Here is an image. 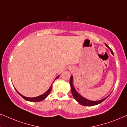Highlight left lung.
<instances>
[{"label": "left lung", "instance_id": "left-lung-1", "mask_svg": "<svg viewBox=\"0 0 127 127\" xmlns=\"http://www.w3.org/2000/svg\"><path fill=\"white\" fill-rule=\"evenodd\" d=\"M111 52L113 54V51L110 49ZM73 76L71 75L70 79V87H71V91H72V94L73 95V96L74 99H75L77 102H79L80 104H81V105L83 106H94L98 104H99L102 103V102H103L107 98H105L103 99L98 100V101H92V100H90L87 99L83 98V96H81L80 95H79L77 91H76L75 89H74V86H73Z\"/></svg>", "mask_w": 127, "mask_h": 127}]
</instances>
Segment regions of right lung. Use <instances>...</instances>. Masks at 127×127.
Returning <instances> with one entry per match:
<instances>
[{
  "instance_id": "obj_1",
  "label": "right lung",
  "mask_w": 127,
  "mask_h": 127,
  "mask_svg": "<svg viewBox=\"0 0 127 127\" xmlns=\"http://www.w3.org/2000/svg\"><path fill=\"white\" fill-rule=\"evenodd\" d=\"M58 77H58H57L56 79H57ZM51 89H52V85L51 86V87H50L49 89L48 90V91H47L44 94H43L40 95V96H39L34 97V98H28V97L24 96L22 95L20 93H19L18 91H17V93H18L19 94H20L22 98L24 99L27 100H28V101H31V102H40V101H42L43 100H44V99L46 98V97L48 95H49V94L50 93V92H51Z\"/></svg>"
}]
</instances>
